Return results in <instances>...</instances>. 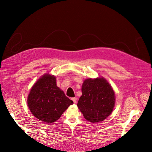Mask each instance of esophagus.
Wrapping results in <instances>:
<instances>
[{
	"instance_id": "1",
	"label": "esophagus",
	"mask_w": 152,
	"mask_h": 152,
	"mask_svg": "<svg viewBox=\"0 0 152 152\" xmlns=\"http://www.w3.org/2000/svg\"><path fill=\"white\" fill-rule=\"evenodd\" d=\"M72 100L73 101L74 103H77V98H72Z\"/></svg>"
}]
</instances>
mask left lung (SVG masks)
<instances>
[{
  "mask_svg": "<svg viewBox=\"0 0 152 152\" xmlns=\"http://www.w3.org/2000/svg\"><path fill=\"white\" fill-rule=\"evenodd\" d=\"M115 103L114 91L104 78L84 81L77 107L87 121L93 123L104 121L112 112Z\"/></svg>",
  "mask_w": 152,
  "mask_h": 152,
  "instance_id": "8db88e82",
  "label": "left lung"
}]
</instances>
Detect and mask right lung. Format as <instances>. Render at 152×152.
<instances>
[{
  "label": "right lung",
  "instance_id": "obj_1",
  "mask_svg": "<svg viewBox=\"0 0 152 152\" xmlns=\"http://www.w3.org/2000/svg\"><path fill=\"white\" fill-rule=\"evenodd\" d=\"M27 103L36 118L53 123L58 120L73 102L56 86V77L45 74L31 87Z\"/></svg>",
  "mask_w": 152,
  "mask_h": 152
}]
</instances>
